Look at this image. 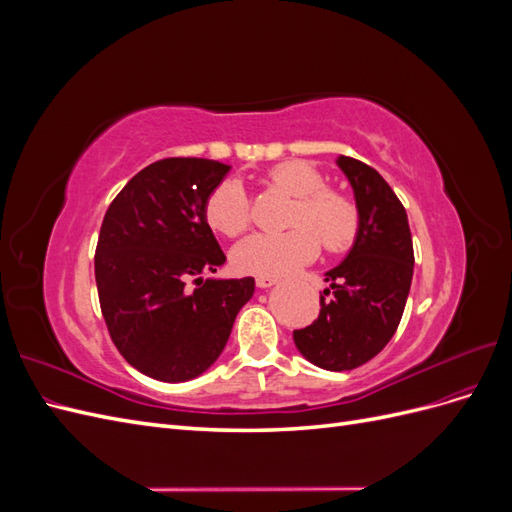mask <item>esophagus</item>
I'll return each instance as SVG.
<instances>
[{"mask_svg":"<svg viewBox=\"0 0 512 512\" xmlns=\"http://www.w3.org/2000/svg\"><path fill=\"white\" fill-rule=\"evenodd\" d=\"M275 284H277L275 277H265V275H258V277H256V286L262 288V290L271 288V286H275Z\"/></svg>","mask_w":512,"mask_h":512,"instance_id":"obj_1","label":"esophagus"}]
</instances>
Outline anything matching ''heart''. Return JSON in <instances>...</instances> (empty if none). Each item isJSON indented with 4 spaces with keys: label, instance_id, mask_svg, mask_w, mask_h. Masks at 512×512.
Wrapping results in <instances>:
<instances>
[{
    "label": "heart",
    "instance_id": "b5f03b06",
    "mask_svg": "<svg viewBox=\"0 0 512 512\" xmlns=\"http://www.w3.org/2000/svg\"><path fill=\"white\" fill-rule=\"evenodd\" d=\"M267 183L297 198L290 213L288 232L267 235L258 232L235 245L230 254L239 273L277 277L299 269L318 256L321 237L331 254H342L359 237L361 211L354 200L327 188V179L318 168L303 162H284L269 170ZM205 218L224 237H239L252 224V203L237 179L218 183L205 205Z\"/></svg>",
    "mask_w": 512,
    "mask_h": 512
}]
</instances>
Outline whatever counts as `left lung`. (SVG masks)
I'll list each match as a JSON object with an SVG mask.
<instances>
[{
    "instance_id": "1",
    "label": "left lung",
    "mask_w": 512,
    "mask_h": 512,
    "mask_svg": "<svg viewBox=\"0 0 512 512\" xmlns=\"http://www.w3.org/2000/svg\"><path fill=\"white\" fill-rule=\"evenodd\" d=\"M348 177L361 230L348 256L324 273L320 314L294 331V346L309 363L329 371L361 367L391 342L408 301L414 250L404 205L378 170L339 156Z\"/></svg>"
}]
</instances>
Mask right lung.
I'll return each mask as SVG.
<instances>
[{"label":"right lung","instance_id":"1","mask_svg":"<svg viewBox=\"0 0 512 512\" xmlns=\"http://www.w3.org/2000/svg\"><path fill=\"white\" fill-rule=\"evenodd\" d=\"M228 170L205 158L153 162L104 215L96 247L102 316L123 359L153 380L185 382L207 371L254 294V277H200L226 262L205 205Z\"/></svg>","mask_w":512,"mask_h":512}]
</instances>
